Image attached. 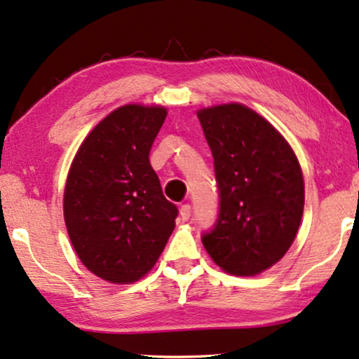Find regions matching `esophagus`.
I'll use <instances>...</instances> for the list:
<instances>
[{
    "label": "esophagus",
    "mask_w": 359,
    "mask_h": 359,
    "mask_svg": "<svg viewBox=\"0 0 359 359\" xmlns=\"http://www.w3.org/2000/svg\"><path fill=\"white\" fill-rule=\"evenodd\" d=\"M180 215H181V220H188L191 217V205L189 204L181 205Z\"/></svg>",
    "instance_id": "esophagus-1"
}]
</instances>
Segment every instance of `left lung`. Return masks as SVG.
<instances>
[{"label": "left lung", "instance_id": "left-lung-1", "mask_svg": "<svg viewBox=\"0 0 359 359\" xmlns=\"http://www.w3.org/2000/svg\"><path fill=\"white\" fill-rule=\"evenodd\" d=\"M214 156L219 214L203 245L224 271L255 276L278 263L304 210L301 166L284 137L257 112L224 104L198 112Z\"/></svg>", "mask_w": 359, "mask_h": 359}]
</instances>
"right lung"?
<instances>
[{
	"mask_svg": "<svg viewBox=\"0 0 359 359\" xmlns=\"http://www.w3.org/2000/svg\"><path fill=\"white\" fill-rule=\"evenodd\" d=\"M165 107L127 104L104 117L73 160L63 215L81 263L109 283L127 284L154 268L178 208L163 196L149 154Z\"/></svg>",
	"mask_w": 359,
	"mask_h": 359,
	"instance_id": "obj_1",
	"label": "right lung"
}]
</instances>
